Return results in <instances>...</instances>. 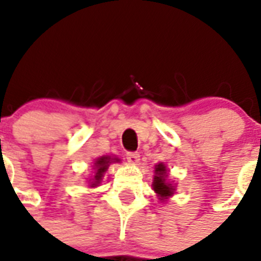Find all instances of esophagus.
I'll return each instance as SVG.
<instances>
[{
  "instance_id": "34e87169",
  "label": "esophagus",
  "mask_w": 261,
  "mask_h": 261,
  "mask_svg": "<svg viewBox=\"0 0 261 261\" xmlns=\"http://www.w3.org/2000/svg\"><path fill=\"white\" fill-rule=\"evenodd\" d=\"M126 157H127V161H128L130 164H134V165L135 164H138L139 154L137 153V151H128V153L126 154Z\"/></svg>"
}]
</instances>
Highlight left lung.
Instances as JSON below:
<instances>
[{"mask_svg":"<svg viewBox=\"0 0 261 261\" xmlns=\"http://www.w3.org/2000/svg\"><path fill=\"white\" fill-rule=\"evenodd\" d=\"M154 177H153V190L154 192L157 194L160 200H165L168 199L169 196L174 194V186L171 184V182L168 181L167 177H168V171H167V167L164 165L163 163H160L155 165L154 168Z\"/></svg>","mask_w":261,"mask_h":261,"instance_id":"left-lung-1","label":"left lung"}]
</instances>
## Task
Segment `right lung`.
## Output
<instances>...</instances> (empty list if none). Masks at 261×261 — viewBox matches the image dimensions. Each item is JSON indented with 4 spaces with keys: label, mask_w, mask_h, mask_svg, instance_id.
Listing matches in <instances>:
<instances>
[{
    "label": "right lung",
    "mask_w": 261,
    "mask_h": 261,
    "mask_svg": "<svg viewBox=\"0 0 261 261\" xmlns=\"http://www.w3.org/2000/svg\"><path fill=\"white\" fill-rule=\"evenodd\" d=\"M120 160L116 159V157H110V155H101L98 157L96 161H94L93 169H94V176L89 180V187H96L100 184V181L102 180V176L106 173V171L108 169L111 163H119Z\"/></svg>",
    "instance_id": "add662e5"
}]
</instances>
